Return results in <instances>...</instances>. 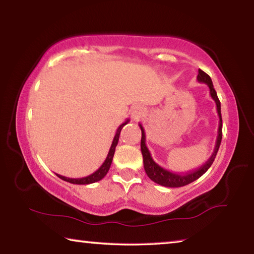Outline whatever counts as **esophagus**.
<instances>
[{"mask_svg":"<svg viewBox=\"0 0 254 254\" xmlns=\"http://www.w3.org/2000/svg\"><path fill=\"white\" fill-rule=\"evenodd\" d=\"M131 115H132V119L134 120V121H139V120L144 115V109H143V106L135 105L134 107H133Z\"/></svg>","mask_w":254,"mask_h":254,"instance_id":"1","label":"esophagus"}]
</instances>
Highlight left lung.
I'll return each instance as SVG.
<instances>
[{
  "label": "left lung",
  "instance_id": "left-lung-1",
  "mask_svg": "<svg viewBox=\"0 0 254 254\" xmlns=\"http://www.w3.org/2000/svg\"><path fill=\"white\" fill-rule=\"evenodd\" d=\"M197 80L199 83H205L206 85L209 87V94L210 96L216 104V109H217V114L218 118H220V124H218V134H217V139H216V144H215L214 148V152L212 153V156L206 161L203 166H200L198 169L192 170L188 174H175L171 173V171L167 170L165 168H162L158 165V163L153 160L151 157V153H150L149 149L145 144V133H144V128L143 127L140 126L141 132H142V137H141V152H142L143 156V166H144V170L147 173L148 177L154 182L156 184L161 185V186L165 187H183L186 186V185L190 184L192 182H195L196 179H198L200 176H203L206 171L208 170V168L212 166V163L214 161L215 157H216L218 148H220L221 141H222V115H221V102L218 100L217 94L215 92L214 86L212 83V79L210 77L206 74L205 71L201 69H198V75H197Z\"/></svg>",
  "mask_w": 254,
  "mask_h": 254
}]
</instances>
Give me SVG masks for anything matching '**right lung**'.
<instances>
[{
	"label": "right lung",
	"mask_w": 254,
	"mask_h": 254,
	"mask_svg": "<svg viewBox=\"0 0 254 254\" xmlns=\"http://www.w3.org/2000/svg\"><path fill=\"white\" fill-rule=\"evenodd\" d=\"M127 122H128V120H127L126 122L122 123L121 126L119 127V128L117 130V133H115L113 142H112L109 154H107L105 161L103 162V165L95 171V173H93L92 175H89V176H86V177H83V178H68V177H65V176H60L58 174H56V175H57L60 179L65 180V182H68V183H70V184H76V185H88V184H93V183L100 182L101 179H103V178L105 177L106 174H107V171H109V169H110L112 160H113V157H114L115 148H117L118 142H119L120 133H121L122 127L126 126Z\"/></svg>",
	"instance_id": "right-lung-1"
}]
</instances>
